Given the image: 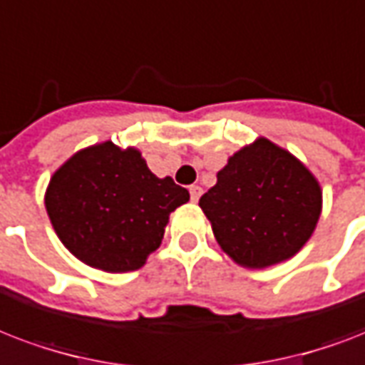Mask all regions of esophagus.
Returning a JSON list of instances; mask_svg holds the SVG:
<instances>
[{
    "instance_id": "obj_1",
    "label": "esophagus",
    "mask_w": 365,
    "mask_h": 365,
    "mask_svg": "<svg viewBox=\"0 0 365 365\" xmlns=\"http://www.w3.org/2000/svg\"><path fill=\"white\" fill-rule=\"evenodd\" d=\"M201 193H202V189L199 187V185H191V187H189V195H191V201L193 202L199 201Z\"/></svg>"
}]
</instances>
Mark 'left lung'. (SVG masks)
<instances>
[{
	"instance_id": "8db88e82",
	"label": "left lung",
	"mask_w": 365,
	"mask_h": 365,
	"mask_svg": "<svg viewBox=\"0 0 365 365\" xmlns=\"http://www.w3.org/2000/svg\"><path fill=\"white\" fill-rule=\"evenodd\" d=\"M199 207L214 237L247 268H268L297 255L322 212V189L304 164L266 138L243 147L218 172Z\"/></svg>"
}]
</instances>
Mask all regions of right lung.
I'll use <instances>...</instances> for the list:
<instances>
[{
    "mask_svg": "<svg viewBox=\"0 0 365 365\" xmlns=\"http://www.w3.org/2000/svg\"><path fill=\"white\" fill-rule=\"evenodd\" d=\"M189 201L172 178H157L135 149L88 147L55 172L46 191L53 230L91 268L132 272L163 241L168 216Z\"/></svg>",
    "mask_w": 365,
    "mask_h": 365,
    "instance_id": "1",
    "label": "right lung"
}]
</instances>
